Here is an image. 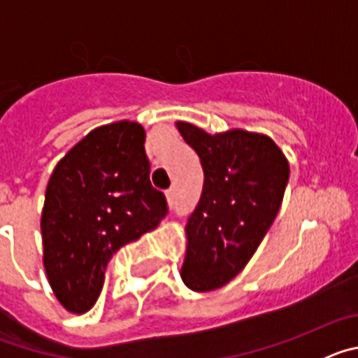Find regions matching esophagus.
Returning a JSON list of instances; mask_svg holds the SVG:
<instances>
[{
    "label": "esophagus",
    "mask_w": 358,
    "mask_h": 358,
    "mask_svg": "<svg viewBox=\"0 0 358 358\" xmlns=\"http://www.w3.org/2000/svg\"><path fill=\"white\" fill-rule=\"evenodd\" d=\"M166 199H169L170 204H172V202H176V188H170L169 192H166Z\"/></svg>",
    "instance_id": "obj_1"
}]
</instances>
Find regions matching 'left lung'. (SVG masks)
Returning a JSON list of instances; mask_svg holds the SVG:
<instances>
[{
	"mask_svg": "<svg viewBox=\"0 0 358 358\" xmlns=\"http://www.w3.org/2000/svg\"><path fill=\"white\" fill-rule=\"evenodd\" d=\"M177 129L197 152L204 186L186 224L181 278L195 292L229 283L251 260L280 211L289 163L271 138L248 131L208 134L192 123Z\"/></svg>",
	"mask_w": 358,
	"mask_h": 358,
	"instance_id": "obj_1",
	"label": "left lung"
}]
</instances>
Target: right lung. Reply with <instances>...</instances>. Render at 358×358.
Masks as SVG:
<instances>
[{"mask_svg":"<svg viewBox=\"0 0 358 358\" xmlns=\"http://www.w3.org/2000/svg\"><path fill=\"white\" fill-rule=\"evenodd\" d=\"M166 213V197L150 182L140 123L91 131L57 163L44 197V268L57 299L71 312L90 310L113 255Z\"/></svg>","mask_w":358,"mask_h":358,"instance_id":"obj_1","label":"right lung"}]
</instances>
